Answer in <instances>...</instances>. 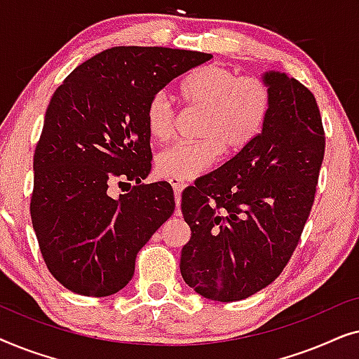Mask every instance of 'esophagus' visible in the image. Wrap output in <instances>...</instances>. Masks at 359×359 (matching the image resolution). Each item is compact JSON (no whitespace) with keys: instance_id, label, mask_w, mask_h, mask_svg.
Instances as JSON below:
<instances>
[{"instance_id":"1","label":"esophagus","mask_w":359,"mask_h":359,"mask_svg":"<svg viewBox=\"0 0 359 359\" xmlns=\"http://www.w3.org/2000/svg\"><path fill=\"white\" fill-rule=\"evenodd\" d=\"M170 184L171 188L175 191V198H176V212H180V198H181V193H183L184 189V183L183 181H178V180H170Z\"/></svg>"}]
</instances>
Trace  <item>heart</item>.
Segmentation results:
<instances>
[{"instance_id": "b5f03b06", "label": "heart", "mask_w": 359, "mask_h": 359, "mask_svg": "<svg viewBox=\"0 0 359 359\" xmlns=\"http://www.w3.org/2000/svg\"><path fill=\"white\" fill-rule=\"evenodd\" d=\"M189 106L205 111L196 144H176L155 158V170L166 180L189 181L204 175L219 160L220 150L238 154L262 132L271 111V90L259 76H240L222 65L199 68L181 85ZM176 109L168 95L155 93L147 102L145 126L156 142L173 134Z\"/></svg>"}]
</instances>
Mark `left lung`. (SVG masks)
I'll return each mask as SVG.
<instances>
[{
	"instance_id": "8db88e82",
	"label": "left lung",
	"mask_w": 359,
	"mask_h": 359,
	"mask_svg": "<svg viewBox=\"0 0 359 359\" xmlns=\"http://www.w3.org/2000/svg\"><path fill=\"white\" fill-rule=\"evenodd\" d=\"M262 78L271 90L262 132L181 196L191 229L181 276L210 301H242L281 274L311 214L325 154L312 93L286 73Z\"/></svg>"
}]
</instances>
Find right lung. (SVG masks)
<instances>
[{
	"mask_svg": "<svg viewBox=\"0 0 359 359\" xmlns=\"http://www.w3.org/2000/svg\"><path fill=\"white\" fill-rule=\"evenodd\" d=\"M212 58L166 47H112L76 67L48 102L34 154L32 227L48 271L68 291L106 297L134 276L139 250L175 210L150 173L147 102ZM117 180L136 184L111 198Z\"/></svg>",
	"mask_w": 359,
	"mask_h": 359,
	"instance_id": "right-lung-1",
	"label": "right lung"
}]
</instances>
